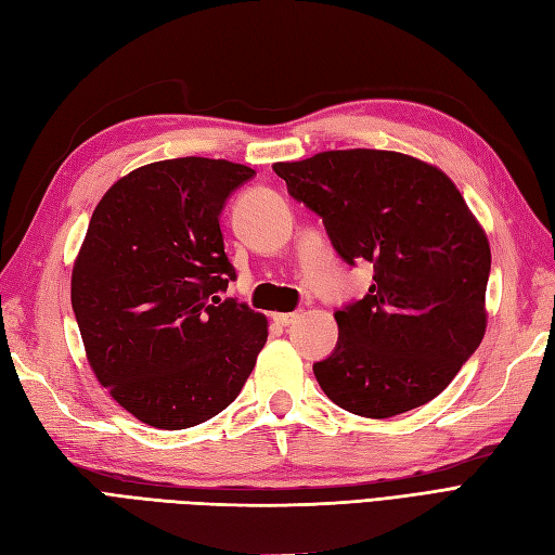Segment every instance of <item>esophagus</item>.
I'll list each match as a JSON object with an SVG mask.
<instances>
[{
    "label": "esophagus",
    "instance_id": "34e87169",
    "mask_svg": "<svg viewBox=\"0 0 555 555\" xmlns=\"http://www.w3.org/2000/svg\"><path fill=\"white\" fill-rule=\"evenodd\" d=\"M273 320H275L278 324H282V327H287V324H292V322L296 320V313H275Z\"/></svg>",
    "mask_w": 555,
    "mask_h": 555
}]
</instances>
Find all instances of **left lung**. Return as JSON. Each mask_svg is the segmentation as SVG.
Masks as SVG:
<instances>
[{
  "label": "left lung",
  "mask_w": 555,
  "mask_h": 555,
  "mask_svg": "<svg viewBox=\"0 0 555 555\" xmlns=\"http://www.w3.org/2000/svg\"><path fill=\"white\" fill-rule=\"evenodd\" d=\"M273 171L322 216L346 263H374L370 294L334 313V353L313 364L324 396L367 418L440 396L485 336L492 263L488 235L450 176L370 147L275 162Z\"/></svg>",
  "instance_id": "1"
}]
</instances>
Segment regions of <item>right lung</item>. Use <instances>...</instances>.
Segmentation results:
<instances>
[{
  "label": "right lung",
  "instance_id": "right-lung-1",
  "mask_svg": "<svg viewBox=\"0 0 555 555\" xmlns=\"http://www.w3.org/2000/svg\"><path fill=\"white\" fill-rule=\"evenodd\" d=\"M251 176L228 159H162L121 176L91 214L73 310L99 384L147 426L225 410L268 339L263 313L219 296L235 280L219 216Z\"/></svg>",
  "mask_w": 555,
  "mask_h": 555
}]
</instances>
